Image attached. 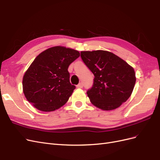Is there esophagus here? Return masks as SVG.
<instances>
[{
	"instance_id": "esophagus-1",
	"label": "esophagus",
	"mask_w": 160,
	"mask_h": 160,
	"mask_svg": "<svg viewBox=\"0 0 160 160\" xmlns=\"http://www.w3.org/2000/svg\"><path fill=\"white\" fill-rule=\"evenodd\" d=\"M83 83H79L78 85H77V88H83Z\"/></svg>"
}]
</instances>
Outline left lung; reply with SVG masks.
<instances>
[{"label": "left lung", "mask_w": 160, "mask_h": 160, "mask_svg": "<svg viewBox=\"0 0 160 160\" xmlns=\"http://www.w3.org/2000/svg\"><path fill=\"white\" fill-rule=\"evenodd\" d=\"M81 57L95 77L93 85L87 91L95 106L112 110L128 99L136 81L133 67L106 51H81Z\"/></svg>", "instance_id": "1"}]
</instances>
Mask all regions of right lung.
Wrapping results in <instances>:
<instances>
[{
  "label": "right lung",
  "mask_w": 160,
  "mask_h": 160,
  "mask_svg": "<svg viewBox=\"0 0 160 160\" xmlns=\"http://www.w3.org/2000/svg\"><path fill=\"white\" fill-rule=\"evenodd\" d=\"M79 56V51L61 46L40 53L23 77V93L28 102L46 112L65 105L75 89L68 67Z\"/></svg>",
  "instance_id": "obj_1"
}]
</instances>
